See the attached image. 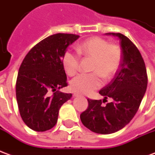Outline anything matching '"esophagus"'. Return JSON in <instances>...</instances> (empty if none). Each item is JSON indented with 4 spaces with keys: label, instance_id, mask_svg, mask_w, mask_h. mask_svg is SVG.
Instances as JSON below:
<instances>
[{
    "label": "esophagus",
    "instance_id": "34e87169",
    "mask_svg": "<svg viewBox=\"0 0 155 155\" xmlns=\"http://www.w3.org/2000/svg\"><path fill=\"white\" fill-rule=\"evenodd\" d=\"M73 96L74 97H79V94H78V93H74Z\"/></svg>",
    "mask_w": 155,
    "mask_h": 155
}]
</instances>
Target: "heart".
I'll list each match as a JSON object with an SVG mask.
<instances>
[{"label":"heart","instance_id":"heart-1","mask_svg":"<svg viewBox=\"0 0 155 155\" xmlns=\"http://www.w3.org/2000/svg\"><path fill=\"white\" fill-rule=\"evenodd\" d=\"M77 50L83 57L92 59L91 72L80 74L70 82V87L79 94H88L102 84L101 76L110 79L115 75L121 62V51L116 45L109 44L100 37H91L77 46ZM63 65L68 75H75L79 68V57L68 50L63 56Z\"/></svg>","mask_w":155,"mask_h":155}]
</instances>
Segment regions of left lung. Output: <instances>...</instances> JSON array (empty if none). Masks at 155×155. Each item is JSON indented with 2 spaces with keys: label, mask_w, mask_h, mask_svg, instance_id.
Instances as JSON below:
<instances>
[{
  "label": "left lung",
  "mask_w": 155,
  "mask_h": 155,
  "mask_svg": "<svg viewBox=\"0 0 155 155\" xmlns=\"http://www.w3.org/2000/svg\"><path fill=\"white\" fill-rule=\"evenodd\" d=\"M120 43L121 64L114 78L99 91L111 101L102 106L101 100L87 99L88 107L80 115L82 123L97 134H112L124 128L137 112L146 91L148 77L144 59L139 49L122 34L107 33ZM103 100V101H104Z\"/></svg>",
  "instance_id": "1"
}]
</instances>
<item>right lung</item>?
I'll use <instances>...</instances> for the list:
<instances>
[{"instance_id":"add662e5","label":"right lung","mask_w":155,"mask_h":155,"mask_svg":"<svg viewBox=\"0 0 155 155\" xmlns=\"http://www.w3.org/2000/svg\"><path fill=\"white\" fill-rule=\"evenodd\" d=\"M79 36L55 34L43 39L26 54L16 80V100L25 125L35 131H46L56 125L62 105L72 97L58 89L67 87L63 56ZM51 91H55L53 94Z\"/></svg>"}]
</instances>
